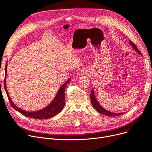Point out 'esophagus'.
I'll return each mask as SVG.
<instances>
[{"mask_svg":"<svg viewBox=\"0 0 152 152\" xmlns=\"http://www.w3.org/2000/svg\"><path fill=\"white\" fill-rule=\"evenodd\" d=\"M87 71L86 69H81L78 72V74L80 76H82L83 75L87 74Z\"/></svg>","mask_w":152,"mask_h":152,"instance_id":"1","label":"esophagus"}]
</instances>
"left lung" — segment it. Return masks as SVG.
Here are the masks:
<instances>
[{
	"label": "left lung",
	"instance_id": "obj_1",
	"mask_svg": "<svg viewBox=\"0 0 152 152\" xmlns=\"http://www.w3.org/2000/svg\"><path fill=\"white\" fill-rule=\"evenodd\" d=\"M129 43L130 45H132V46L133 47V48L137 52V53H138L140 55L142 56V54L141 53V52L138 50V49L137 48V47L136 46L135 44H134L133 43H132V41H129ZM91 102H92V104L93 107L95 108L96 110H97V111L100 113L101 114H104V115H106V116H120V115L121 114H123L124 113H112V112H110L109 111H107V110H106L105 109H104L101 105L100 104H99L98 102V101H97L96 99V97L95 96V94H94V89L92 90V92L91 93Z\"/></svg>",
	"mask_w": 152,
	"mask_h": 152
}]
</instances>
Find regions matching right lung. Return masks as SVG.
Segmentation results:
<instances>
[{"label":"right lung","instance_id":"1","mask_svg":"<svg viewBox=\"0 0 152 152\" xmlns=\"http://www.w3.org/2000/svg\"><path fill=\"white\" fill-rule=\"evenodd\" d=\"M7 64L6 63V68H5V78H4V88L6 92L7 93V95L9 99V101L10 102V105L16 111H19L20 114H22L24 116L26 117L31 118L33 119H46L50 118L55 116V115L60 113L62 109H64L65 103V91L66 86L68 84L71 78H69V80L66 81L64 84H63L61 87L60 88L59 91L57 92L56 96L53 99V100L49 104L48 106L45 107V108L40 109L39 111H34V112H29L26 111L23 109H21L17 107L12 101L11 99H10L9 93L7 90L6 87V74H7Z\"/></svg>","mask_w":152,"mask_h":152}]
</instances>
